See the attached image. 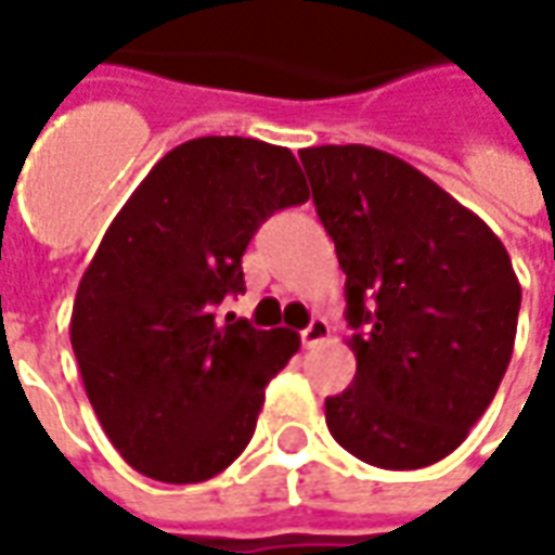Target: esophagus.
I'll return each mask as SVG.
<instances>
[{"instance_id": "esophagus-1", "label": "esophagus", "mask_w": 555, "mask_h": 555, "mask_svg": "<svg viewBox=\"0 0 555 555\" xmlns=\"http://www.w3.org/2000/svg\"><path fill=\"white\" fill-rule=\"evenodd\" d=\"M326 338H330V324H326L324 318H314L312 324L306 326L300 333V341H302V348L306 350H312L318 348V345H324Z\"/></svg>"}]
</instances>
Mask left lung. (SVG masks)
Returning a JSON list of instances; mask_svg holds the SVG:
<instances>
[{
  "label": "left lung",
  "instance_id": "8db88e82",
  "mask_svg": "<svg viewBox=\"0 0 555 555\" xmlns=\"http://www.w3.org/2000/svg\"><path fill=\"white\" fill-rule=\"evenodd\" d=\"M318 217L345 270L357 377L326 398L341 449L380 469L442 461L500 389L520 282L500 237L404 159L302 147Z\"/></svg>",
  "mask_w": 555,
  "mask_h": 555
}]
</instances>
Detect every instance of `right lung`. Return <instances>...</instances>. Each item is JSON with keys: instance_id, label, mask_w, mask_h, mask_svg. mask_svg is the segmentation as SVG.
Masks as SVG:
<instances>
[{"instance_id": "add662e5", "label": "right lung", "mask_w": 555, "mask_h": 555, "mask_svg": "<svg viewBox=\"0 0 555 555\" xmlns=\"http://www.w3.org/2000/svg\"><path fill=\"white\" fill-rule=\"evenodd\" d=\"M306 198L288 147L202 137L171 147L103 234L70 345L106 437L142 476L207 481L253 440L300 336L222 324L217 306L246 291L241 258L261 222Z\"/></svg>"}]
</instances>
